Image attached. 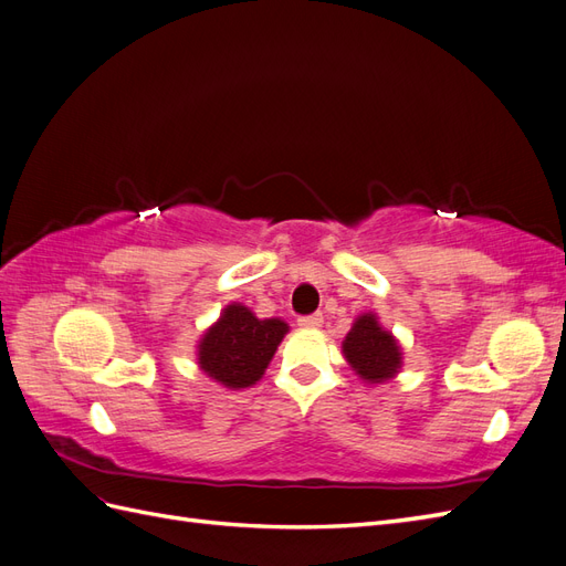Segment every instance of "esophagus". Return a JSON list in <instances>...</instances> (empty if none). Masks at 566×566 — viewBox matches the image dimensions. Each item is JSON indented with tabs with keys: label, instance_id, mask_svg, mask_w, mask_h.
I'll return each instance as SVG.
<instances>
[{
	"label": "esophagus",
	"instance_id": "esophagus-1",
	"mask_svg": "<svg viewBox=\"0 0 566 566\" xmlns=\"http://www.w3.org/2000/svg\"><path fill=\"white\" fill-rule=\"evenodd\" d=\"M297 323L302 325V328H306V331H316V328H321V325H323V316H321V314L302 316Z\"/></svg>",
	"mask_w": 566,
	"mask_h": 566
}]
</instances>
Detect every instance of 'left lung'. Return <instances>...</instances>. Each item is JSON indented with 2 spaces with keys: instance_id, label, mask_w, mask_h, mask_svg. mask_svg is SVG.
<instances>
[{
  "instance_id": "8db88e82",
  "label": "left lung",
  "mask_w": 566,
  "mask_h": 566,
  "mask_svg": "<svg viewBox=\"0 0 566 566\" xmlns=\"http://www.w3.org/2000/svg\"><path fill=\"white\" fill-rule=\"evenodd\" d=\"M342 354H345L347 364L358 378L368 385H382L391 380L403 364L397 337L382 328L373 312L361 314L354 321L352 331L342 342Z\"/></svg>"
}]
</instances>
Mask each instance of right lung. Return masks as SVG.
Segmentation results:
<instances>
[{"mask_svg": "<svg viewBox=\"0 0 566 566\" xmlns=\"http://www.w3.org/2000/svg\"><path fill=\"white\" fill-rule=\"evenodd\" d=\"M285 333V321L256 318L248 306L233 302L200 337L198 366L229 389L252 387L260 382Z\"/></svg>", "mask_w": 566, "mask_h": 566, "instance_id": "right-lung-1", "label": "right lung"}]
</instances>
